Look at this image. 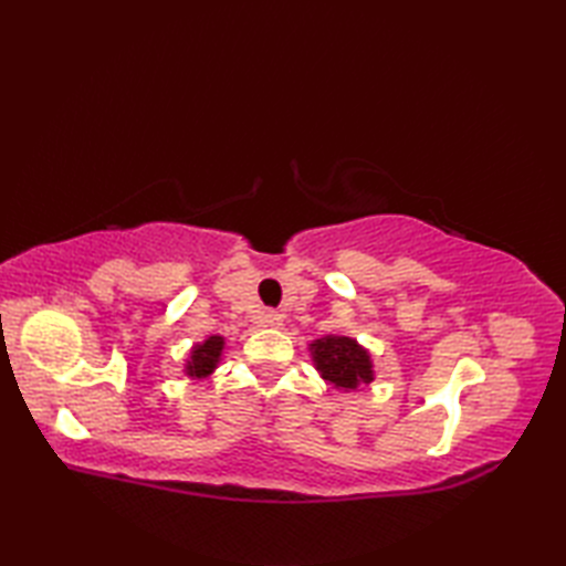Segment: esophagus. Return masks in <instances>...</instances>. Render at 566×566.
Instances as JSON below:
<instances>
[{"mask_svg":"<svg viewBox=\"0 0 566 566\" xmlns=\"http://www.w3.org/2000/svg\"><path fill=\"white\" fill-rule=\"evenodd\" d=\"M282 314H276V311H264L260 316V326L262 328H282Z\"/></svg>","mask_w":566,"mask_h":566,"instance_id":"1","label":"esophagus"}]
</instances>
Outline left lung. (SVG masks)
Returning a JSON list of instances; mask_svg holds the SVG:
<instances>
[{"label": "left lung", "instance_id": "8db88e82", "mask_svg": "<svg viewBox=\"0 0 566 566\" xmlns=\"http://www.w3.org/2000/svg\"><path fill=\"white\" fill-rule=\"evenodd\" d=\"M308 355L321 379L331 384L335 391H363L375 381V359H371V353L365 345L350 338V335H323V338L308 343Z\"/></svg>", "mask_w": 566, "mask_h": 566}]
</instances>
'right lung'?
Returning <instances> with one entry per match:
<instances>
[{
    "mask_svg": "<svg viewBox=\"0 0 566 566\" xmlns=\"http://www.w3.org/2000/svg\"><path fill=\"white\" fill-rule=\"evenodd\" d=\"M226 350V338L223 335H207L201 343H195L189 347L185 357V377L191 381H203L209 379L216 369H219Z\"/></svg>",
    "mask_w": 566,
    "mask_h": 566,
    "instance_id": "right-lung-1",
    "label": "right lung"
}]
</instances>
